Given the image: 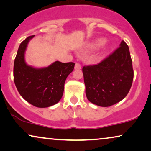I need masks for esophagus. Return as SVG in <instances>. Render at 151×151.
<instances>
[{
    "label": "esophagus",
    "instance_id": "1",
    "mask_svg": "<svg viewBox=\"0 0 151 151\" xmlns=\"http://www.w3.org/2000/svg\"><path fill=\"white\" fill-rule=\"evenodd\" d=\"M81 68V65H80L79 63H76L75 66H74V69H75V70H80Z\"/></svg>",
    "mask_w": 151,
    "mask_h": 151
}]
</instances>
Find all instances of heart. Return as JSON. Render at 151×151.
Returning <instances> with one entry per match:
<instances>
[{
	"label": "heart",
	"mask_w": 151,
	"mask_h": 151,
	"mask_svg": "<svg viewBox=\"0 0 151 151\" xmlns=\"http://www.w3.org/2000/svg\"><path fill=\"white\" fill-rule=\"evenodd\" d=\"M102 43V40H98L95 41L94 42H93L92 44H91V47H93V48H95V47H98V46L100 45Z\"/></svg>",
	"instance_id": "heart-1"
}]
</instances>
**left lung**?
<instances>
[{
	"mask_svg": "<svg viewBox=\"0 0 151 151\" xmlns=\"http://www.w3.org/2000/svg\"><path fill=\"white\" fill-rule=\"evenodd\" d=\"M82 72L86 95L90 102L100 106L119 102L129 93L134 77L128 46L123 40L102 62L84 66Z\"/></svg>",
	"mask_w": 151,
	"mask_h": 151,
	"instance_id": "8db88e82",
	"label": "left lung"
}]
</instances>
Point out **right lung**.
Here are the masks:
<instances>
[{
	"label": "right lung",
	"instance_id": "obj_1",
	"mask_svg": "<svg viewBox=\"0 0 151 151\" xmlns=\"http://www.w3.org/2000/svg\"><path fill=\"white\" fill-rule=\"evenodd\" d=\"M31 35L20 44L14 63V81L19 94L32 105L45 108L61 99L66 78L73 71L74 63L56 61L48 67L35 68L28 65L24 54Z\"/></svg>",
	"mask_w": 151,
	"mask_h": 151
}]
</instances>
